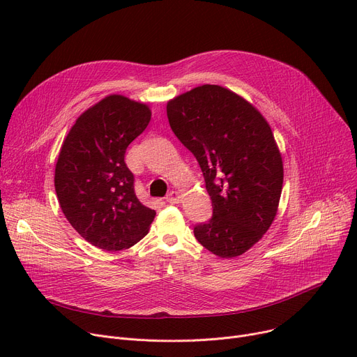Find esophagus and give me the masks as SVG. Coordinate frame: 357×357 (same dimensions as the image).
Listing matches in <instances>:
<instances>
[{
  "label": "esophagus",
  "mask_w": 357,
  "mask_h": 357,
  "mask_svg": "<svg viewBox=\"0 0 357 357\" xmlns=\"http://www.w3.org/2000/svg\"><path fill=\"white\" fill-rule=\"evenodd\" d=\"M166 201L171 202V204H178L181 201V194L178 191H172L169 192V195L166 197Z\"/></svg>",
  "instance_id": "34e87169"
}]
</instances>
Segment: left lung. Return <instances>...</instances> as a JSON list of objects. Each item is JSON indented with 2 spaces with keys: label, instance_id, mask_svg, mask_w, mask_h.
<instances>
[{
  "label": "left lung",
  "instance_id": "8db88e82",
  "mask_svg": "<svg viewBox=\"0 0 357 357\" xmlns=\"http://www.w3.org/2000/svg\"><path fill=\"white\" fill-rule=\"evenodd\" d=\"M166 112L213 202L195 238L218 257L243 255L269 230L282 192L284 163L269 123L238 93L210 84L167 101Z\"/></svg>",
  "mask_w": 357,
  "mask_h": 357
}]
</instances>
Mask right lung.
<instances>
[{"label":"right lung","mask_w":357,"mask_h":357,"mask_svg":"<svg viewBox=\"0 0 357 357\" xmlns=\"http://www.w3.org/2000/svg\"><path fill=\"white\" fill-rule=\"evenodd\" d=\"M152 111L143 102L111 93L77 119L54 167L61 208L92 246L119 252L135 246L156 211L135 192V176L124 162L127 146L147 127Z\"/></svg>","instance_id":"1"}]
</instances>
